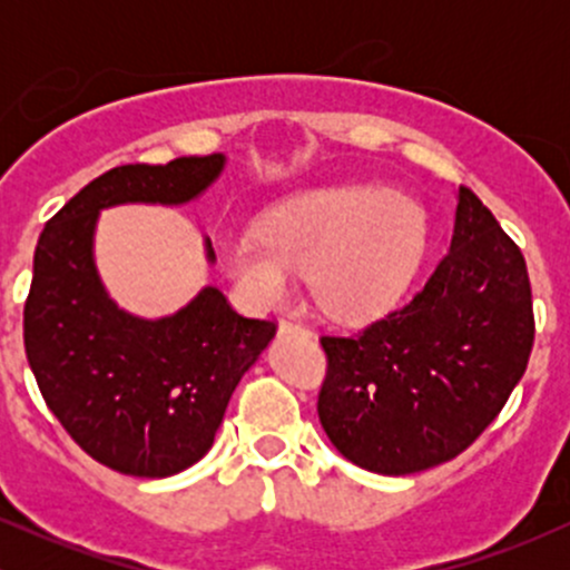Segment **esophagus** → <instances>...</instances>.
I'll return each mask as SVG.
<instances>
[{
    "mask_svg": "<svg viewBox=\"0 0 570 570\" xmlns=\"http://www.w3.org/2000/svg\"><path fill=\"white\" fill-rule=\"evenodd\" d=\"M278 330H281V332H286V330H299V332H305V326L299 324V322H294V318H281Z\"/></svg>",
    "mask_w": 570,
    "mask_h": 570,
    "instance_id": "1",
    "label": "esophagus"
}]
</instances>
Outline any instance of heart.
Segmentation results:
<instances>
[{"instance_id": "obj_1", "label": "heart", "mask_w": 570, "mask_h": 570, "mask_svg": "<svg viewBox=\"0 0 570 570\" xmlns=\"http://www.w3.org/2000/svg\"><path fill=\"white\" fill-rule=\"evenodd\" d=\"M426 246V217L410 195L375 185L313 189L225 246L233 278L259 305L289 297L294 276H313L330 316L362 318L394 303Z\"/></svg>"}]
</instances>
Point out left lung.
<instances>
[{"label":"left lung","instance_id":"obj_1","mask_svg":"<svg viewBox=\"0 0 570 570\" xmlns=\"http://www.w3.org/2000/svg\"><path fill=\"white\" fill-rule=\"evenodd\" d=\"M533 335L525 257L461 187L450 252L415 297L356 335H322L318 421L367 472L440 466L499 417L525 375Z\"/></svg>","mask_w":570,"mask_h":570}]
</instances>
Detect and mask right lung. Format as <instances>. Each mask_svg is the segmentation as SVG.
<instances>
[{
    "mask_svg": "<svg viewBox=\"0 0 570 570\" xmlns=\"http://www.w3.org/2000/svg\"><path fill=\"white\" fill-rule=\"evenodd\" d=\"M222 166V155L117 166L85 185L39 235L23 305L26 358L71 440L120 474L171 476L200 461L235 385L276 335L273 318L240 316L214 286L176 316L144 322L117 311L96 276L98 208L187 203Z\"/></svg>",
    "mask_w": 570,
    "mask_h": 570,
    "instance_id": "1",
    "label": "right lung"
}]
</instances>
